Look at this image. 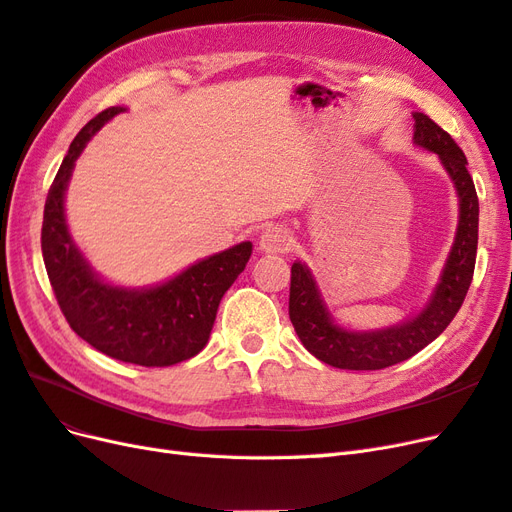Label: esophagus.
I'll list each match as a JSON object with an SVG mask.
<instances>
[{
	"mask_svg": "<svg viewBox=\"0 0 512 512\" xmlns=\"http://www.w3.org/2000/svg\"><path fill=\"white\" fill-rule=\"evenodd\" d=\"M292 245V235L282 226H267L258 239L262 254H286Z\"/></svg>",
	"mask_w": 512,
	"mask_h": 512,
	"instance_id": "34e87169",
	"label": "esophagus"
}]
</instances>
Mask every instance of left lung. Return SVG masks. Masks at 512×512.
<instances>
[{"label": "left lung", "instance_id": "obj_1", "mask_svg": "<svg viewBox=\"0 0 512 512\" xmlns=\"http://www.w3.org/2000/svg\"><path fill=\"white\" fill-rule=\"evenodd\" d=\"M412 117L414 145L436 153L455 185L459 198L455 241L425 305L404 322L374 331H352L337 324L312 269L301 260L292 262L288 303L292 327L307 352L339 369H384L410 359L451 324L472 284L478 245V196L468 173V160L438 123L423 113H412Z\"/></svg>", "mask_w": 512, "mask_h": 512}]
</instances>
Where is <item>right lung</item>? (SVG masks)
Segmentation results:
<instances>
[{
    "instance_id": "add662e5",
    "label": "right lung",
    "mask_w": 512,
    "mask_h": 512,
    "mask_svg": "<svg viewBox=\"0 0 512 512\" xmlns=\"http://www.w3.org/2000/svg\"><path fill=\"white\" fill-rule=\"evenodd\" d=\"M123 111V106L106 108L72 141L46 196L42 256L57 303L76 335L111 359L168 367L207 346L220 301L250 260L252 243L232 245L143 288L111 284L94 271L70 235L66 190L85 145Z\"/></svg>"
}]
</instances>
